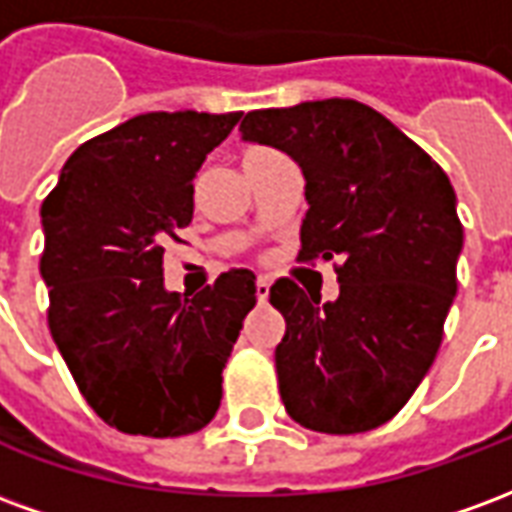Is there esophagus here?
Listing matches in <instances>:
<instances>
[{
	"label": "esophagus",
	"instance_id": "34e87169",
	"mask_svg": "<svg viewBox=\"0 0 512 512\" xmlns=\"http://www.w3.org/2000/svg\"><path fill=\"white\" fill-rule=\"evenodd\" d=\"M255 290H257V301H266L268 299V290H271V279L257 277Z\"/></svg>",
	"mask_w": 512,
	"mask_h": 512
}]
</instances>
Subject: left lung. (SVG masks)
Listing matches in <instances>:
<instances>
[{"mask_svg": "<svg viewBox=\"0 0 512 512\" xmlns=\"http://www.w3.org/2000/svg\"><path fill=\"white\" fill-rule=\"evenodd\" d=\"M241 139L288 153L304 175L299 260L340 257V296L277 279L285 318L279 395L299 425L365 433L406 406L439 354L458 290L463 227L450 178L381 112L351 98L257 109Z\"/></svg>", "mask_w": 512, "mask_h": 512, "instance_id": "8db88e82", "label": "left lung"}]
</instances>
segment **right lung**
I'll use <instances>...</instances> for the list:
<instances>
[{"instance_id":"obj_1","label":"right lung","mask_w":512,"mask_h":512,"mask_svg":"<svg viewBox=\"0 0 512 512\" xmlns=\"http://www.w3.org/2000/svg\"><path fill=\"white\" fill-rule=\"evenodd\" d=\"M241 112H147L76 147L43 200L49 329L106 425L175 439L205 428L255 274L233 268L194 296L164 288V246L194 213V178Z\"/></svg>"}]
</instances>
